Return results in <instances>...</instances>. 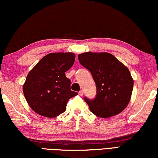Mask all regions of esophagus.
I'll return each instance as SVG.
<instances>
[{
  "instance_id": "1",
  "label": "esophagus",
  "mask_w": 158,
  "mask_h": 158,
  "mask_svg": "<svg viewBox=\"0 0 158 158\" xmlns=\"http://www.w3.org/2000/svg\"><path fill=\"white\" fill-rule=\"evenodd\" d=\"M79 95L81 96H83V95H84V90H81V91H80L79 92Z\"/></svg>"
}]
</instances>
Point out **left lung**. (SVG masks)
Segmentation results:
<instances>
[{
	"instance_id": "left-lung-1",
	"label": "left lung",
	"mask_w": 158,
	"mask_h": 158,
	"mask_svg": "<svg viewBox=\"0 0 158 158\" xmlns=\"http://www.w3.org/2000/svg\"><path fill=\"white\" fill-rule=\"evenodd\" d=\"M83 67L92 74L96 85L94 100L84 98L96 116L109 118L119 114L130 102L133 79L128 67L109 52H86L78 55Z\"/></svg>"
}]
</instances>
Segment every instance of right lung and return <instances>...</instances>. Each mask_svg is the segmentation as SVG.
Segmentation results:
<instances>
[{"mask_svg": "<svg viewBox=\"0 0 158 158\" xmlns=\"http://www.w3.org/2000/svg\"><path fill=\"white\" fill-rule=\"evenodd\" d=\"M74 61L72 52L49 53L28 73L23 91L36 114L48 118L58 116L65 111L69 98L78 94L71 91V81L65 76Z\"/></svg>", "mask_w": 158, "mask_h": 158, "instance_id": "1", "label": "right lung"}]
</instances>
